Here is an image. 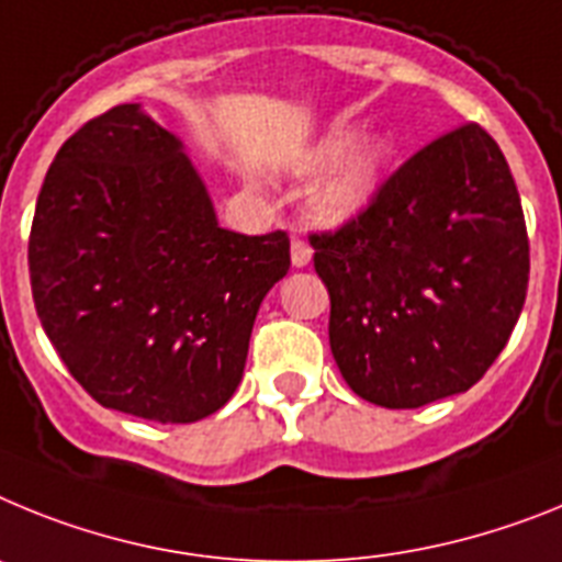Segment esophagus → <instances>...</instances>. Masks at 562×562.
<instances>
[{"instance_id": "1", "label": "esophagus", "mask_w": 562, "mask_h": 562, "mask_svg": "<svg viewBox=\"0 0 562 562\" xmlns=\"http://www.w3.org/2000/svg\"><path fill=\"white\" fill-rule=\"evenodd\" d=\"M311 257H314V251H311V246L302 237H294L291 240V262H294L296 268H305L311 262Z\"/></svg>"}]
</instances>
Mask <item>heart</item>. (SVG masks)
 Returning <instances> with one entry per match:
<instances>
[{
    "label": "heart",
    "mask_w": 562,
    "mask_h": 562,
    "mask_svg": "<svg viewBox=\"0 0 562 562\" xmlns=\"http://www.w3.org/2000/svg\"><path fill=\"white\" fill-rule=\"evenodd\" d=\"M353 140L356 126L339 124L302 155L305 172H322L337 164L314 192V214L325 226H341L370 206L393 153L384 135H364L359 144Z\"/></svg>",
    "instance_id": "heart-1"
}]
</instances>
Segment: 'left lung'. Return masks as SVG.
I'll return each instance as SVG.
<instances>
[{"label": "left lung", "instance_id": "1", "mask_svg": "<svg viewBox=\"0 0 562 562\" xmlns=\"http://www.w3.org/2000/svg\"><path fill=\"white\" fill-rule=\"evenodd\" d=\"M308 240L330 294V353L356 396L379 407L470 390L524 311L520 194L477 124L418 149L359 217Z\"/></svg>", "mask_w": 562, "mask_h": 562}]
</instances>
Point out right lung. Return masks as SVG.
Here are the masks:
<instances>
[{
  "label": "right lung",
  "mask_w": 562,
  "mask_h": 562,
  "mask_svg": "<svg viewBox=\"0 0 562 562\" xmlns=\"http://www.w3.org/2000/svg\"><path fill=\"white\" fill-rule=\"evenodd\" d=\"M288 248L285 232L217 226L183 144L138 104H119L56 153L27 266L47 339L101 407L192 424L240 384Z\"/></svg>",
  "instance_id": "obj_1"
}]
</instances>
